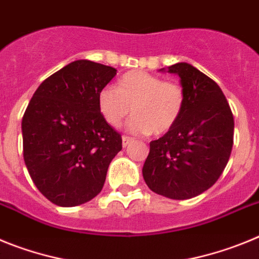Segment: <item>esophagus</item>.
I'll return each instance as SVG.
<instances>
[{"label":"esophagus","mask_w":259,"mask_h":259,"mask_svg":"<svg viewBox=\"0 0 259 259\" xmlns=\"http://www.w3.org/2000/svg\"><path fill=\"white\" fill-rule=\"evenodd\" d=\"M132 141H134V139H132V137H130V136H123V139H122L123 148H125V146L130 145V144H131Z\"/></svg>","instance_id":"34e87169"}]
</instances>
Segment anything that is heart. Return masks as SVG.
Masks as SVG:
<instances>
[{
    "mask_svg": "<svg viewBox=\"0 0 259 259\" xmlns=\"http://www.w3.org/2000/svg\"><path fill=\"white\" fill-rule=\"evenodd\" d=\"M98 109L107 123L119 127L131 113L128 130L134 134H166L182 116L185 91L176 81L141 70L130 71L118 81V89L104 87L97 97Z\"/></svg>",
    "mask_w": 259,
    "mask_h": 259,
    "instance_id": "1",
    "label": "heart"
}]
</instances>
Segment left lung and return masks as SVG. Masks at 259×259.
Segmentation results:
<instances>
[{
	"label": "left lung",
	"instance_id": "8db88e82",
	"mask_svg": "<svg viewBox=\"0 0 259 259\" xmlns=\"http://www.w3.org/2000/svg\"><path fill=\"white\" fill-rule=\"evenodd\" d=\"M168 72L182 79L184 110L170 131L150 143L143 175L155 193L188 200L212 187L227 166L235 122L214 80L184 62L170 66Z\"/></svg>",
	"mask_w": 259,
	"mask_h": 259
}]
</instances>
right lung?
<instances>
[{"label":"right lung","instance_id":"1","mask_svg":"<svg viewBox=\"0 0 259 259\" xmlns=\"http://www.w3.org/2000/svg\"><path fill=\"white\" fill-rule=\"evenodd\" d=\"M116 75L87 59L50 75L22 119L23 157L31 179L50 202L77 206L95 198L122 150V136L98 109V93Z\"/></svg>","mask_w":259,"mask_h":259}]
</instances>
